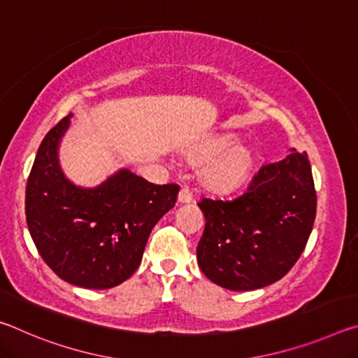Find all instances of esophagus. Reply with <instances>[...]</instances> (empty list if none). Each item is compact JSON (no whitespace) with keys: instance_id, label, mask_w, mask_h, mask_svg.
<instances>
[{"instance_id":"34e87169","label":"esophagus","mask_w":358,"mask_h":358,"mask_svg":"<svg viewBox=\"0 0 358 358\" xmlns=\"http://www.w3.org/2000/svg\"><path fill=\"white\" fill-rule=\"evenodd\" d=\"M178 202L180 203L192 202V192L189 191V187H181V191L178 192Z\"/></svg>"}]
</instances>
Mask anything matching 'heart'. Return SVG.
Listing matches in <instances>:
<instances>
[{"mask_svg":"<svg viewBox=\"0 0 358 358\" xmlns=\"http://www.w3.org/2000/svg\"><path fill=\"white\" fill-rule=\"evenodd\" d=\"M226 137H216L199 145L187 155L194 166H202L201 183L211 192H230L248 178L252 155L243 145H232Z\"/></svg>","mask_w":358,"mask_h":358,"instance_id":"b5f03b06","label":"heart"}]
</instances>
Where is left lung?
<instances>
[{
	"label": "left lung",
	"mask_w": 358,
	"mask_h": 358,
	"mask_svg": "<svg viewBox=\"0 0 358 358\" xmlns=\"http://www.w3.org/2000/svg\"><path fill=\"white\" fill-rule=\"evenodd\" d=\"M205 229L197 245L203 275L229 290H254L278 280L301 256L316 220V189L306 153L259 169L240 196L202 199Z\"/></svg>",
	"instance_id": "obj_1"
}]
</instances>
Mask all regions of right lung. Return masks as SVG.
<instances>
[{
	"mask_svg": "<svg viewBox=\"0 0 358 358\" xmlns=\"http://www.w3.org/2000/svg\"><path fill=\"white\" fill-rule=\"evenodd\" d=\"M72 113L47 132L27 181L28 230L44 262L63 281L110 289L134 275L151 229L173 208L180 186L153 185L121 169L96 187L64 177L59 141Z\"/></svg>",
	"mask_w": 358,
	"mask_h": 358,
	"instance_id": "add662e5",
	"label": "right lung"
}]
</instances>
